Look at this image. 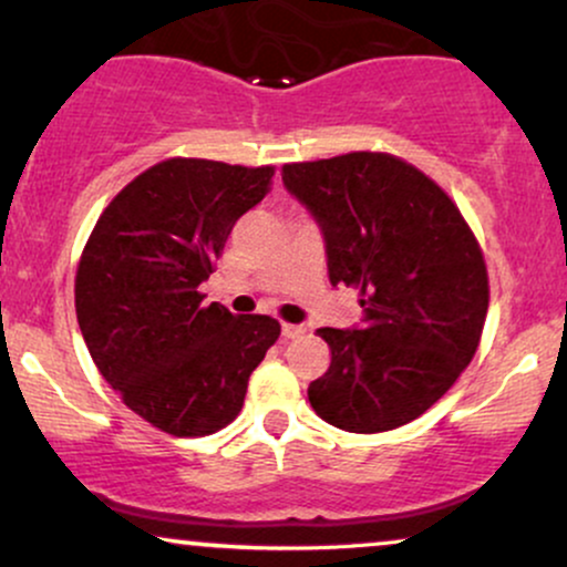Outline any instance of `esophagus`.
<instances>
[{
    "instance_id": "1",
    "label": "esophagus",
    "mask_w": 567,
    "mask_h": 567,
    "mask_svg": "<svg viewBox=\"0 0 567 567\" xmlns=\"http://www.w3.org/2000/svg\"><path fill=\"white\" fill-rule=\"evenodd\" d=\"M303 333H306L303 324H290V322H282V336H285V338H298V336H303Z\"/></svg>"
}]
</instances>
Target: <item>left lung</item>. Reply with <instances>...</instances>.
<instances>
[{"label":"left lung","mask_w":567,"mask_h":567,"mask_svg":"<svg viewBox=\"0 0 567 567\" xmlns=\"http://www.w3.org/2000/svg\"><path fill=\"white\" fill-rule=\"evenodd\" d=\"M282 181L320 220L333 285L360 290V330L320 328L328 373L309 402L343 432H389L419 419L470 365L491 285L458 205L410 162L349 152L290 162Z\"/></svg>","instance_id":"8db88e82"}]
</instances>
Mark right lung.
I'll return each instance as SVG.
<instances>
[{"label": "right lung", "instance_id": "1", "mask_svg": "<svg viewBox=\"0 0 567 567\" xmlns=\"http://www.w3.org/2000/svg\"><path fill=\"white\" fill-rule=\"evenodd\" d=\"M271 175V165L162 159L109 202L80 256L74 303L90 357L133 413L173 437L229 426L279 338L271 317H237L199 292Z\"/></svg>", "mask_w": 567, "mask_h": 567}]
</instances>
